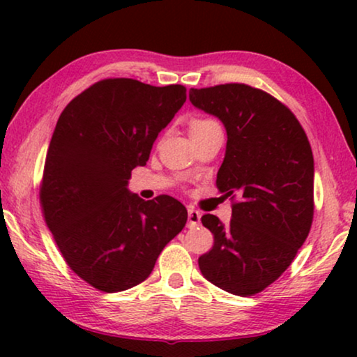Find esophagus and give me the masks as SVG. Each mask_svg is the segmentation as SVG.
Returning <instances> with one entry per match:
<instances>
[{"instance_id":"esophagus-1","label":"esophagus","mask_w":357,"mask_h":357,"mask_svg":"<svg viewBox=\"0 0 357 357\" xmlns=\"http://www.w3.org/2000/svg\"><path fill=\"white\" fill-rule=\"evenodd\" d=\"M199 219H202V213L193 208L188 209V227H197L199 224Z\"/></svg>"}]
</instances>
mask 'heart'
I'll return each mask as SVG.
<instances>
[{
	"instance_id": "obj_1",
	"label": "heart",
	"mask_w": 357,
	"mask_h": 357,
	"mask_svg": "<svg viewBox=\"0 0 357 357\" xmlns=\"http://www.w3.org/2000/svg\"><path fill=\"white\" fill-rule=\"evenodd\" d=\"M214 128H221V126L218 125V121H214L211 119H195L190 121V135L203 133V131Z\"/></svg>"
}]
</instances>
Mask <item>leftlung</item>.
I'll list each match as a JSON object with an SVG mask.
<instances>
[{"mask_svg": "<svg viewBox=\"0 0 357 357\" xmlns=\"http://www.w3.org/2000/svg\"><path fill=\"white\" fill-rule=\"evenodd\" d=\"M190 102L222 121L227 144L216 185L226 197H238L227 226L214 214L202 218L214 245L198 258L199 271L231 294H257L287 270L309 236L310 143L294 114L255 87L190 89Z\"/></svg>", "mask_w": 357, "mask_h": 357, "instance_id": "8db88e82", "label": "left lung"}]
</instances>
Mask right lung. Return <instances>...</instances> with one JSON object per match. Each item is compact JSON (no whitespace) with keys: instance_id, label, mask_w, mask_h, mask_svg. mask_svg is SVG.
Segmentation results:
<instances>
[{"instance_id":"1","label":"right lung","mask_w":357,"mask_h":357,"mask_svg":"<svg viewBox=\"0 0 357 357\" xmlns=\"http://www.w3.org/2000/svg\"><path fill=\"white\" fill-rule=\"evenodd\" d=\"M187 100L180 84L104 79L61 112L47 151L40 203L68 266L96 289L119 292L151 275L187 222L180 202L128 190L158 135Z\"/></svg>"}]
</instances>
